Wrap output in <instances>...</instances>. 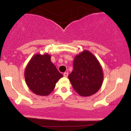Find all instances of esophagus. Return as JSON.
Returning a JSON list of instances; mask_svg holds the SVG:
<instances>
[{
    "label": "esophagus",
    "mask_w": 131,
    "mask_h": 131,
    "mask_svg": "<svg viewBox=\"0 0 131 131\" xmlns=\"http://www.w3.org/2000/svg\"><path fill=\"white\" fill-rule=\"evenodd\" d=\"M63 76L64 77H68V73L67 72H65V73H63Z\"/></svg>",
    "instance_id": "obj_1"
}]
</instances>
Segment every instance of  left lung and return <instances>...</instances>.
<instances>
[{
	"label": "left lung",
	"instance_id": "1",
	"mask_svg": "<svg viewBox=\"0 0 131 131\" xmlns=\"http://www.w3.org/2000/svg\"><path fill=\"white\" fill-rule=\"evenodd\" d=\"M68 78L75 91L82 97L97 92L103 81L102 67L96 57L89 50L75 56L73 70Z\"/></svg>",
	"mask_w": 131,
	"mask_h": 131
}]
</instances>
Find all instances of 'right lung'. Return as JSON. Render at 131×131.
I'll use <instances>...</instances> for the list:
<instances>
[{"label": "right lung", "mask_w": 131, "mask_h": 131, "mask_svg": "<svg viewBox=\"0 0 131 131\" xmlns=\"http://www.w3.org/2000/svg\"><path fill=\"white\" fill-rule=\"evenodd\" d=\"M48 53L33 55L25 70V81L34 94L47 96L53 91L56 83L63 77L50 60Z\"/></svg>", "instance_id": "right-lung-1"}]
</instances>
